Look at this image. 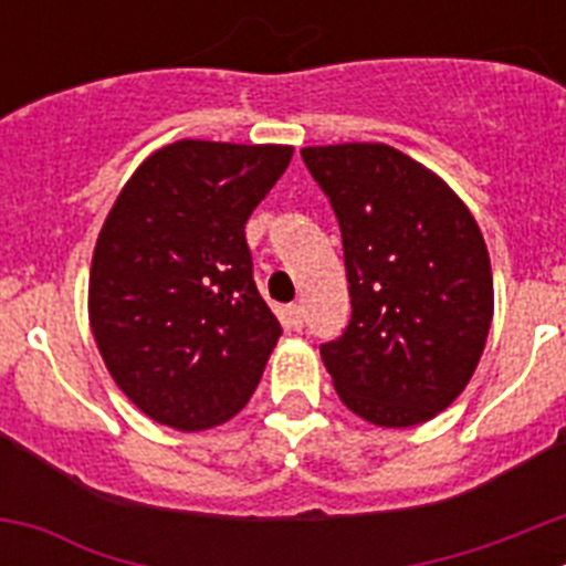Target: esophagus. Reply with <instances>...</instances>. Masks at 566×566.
Here are the masks:
<instances>
[{
  "label": "esophagus",
  "instance_id": "esophagus-1",
  "mask_svg": "<svg viewBox=\"0 0 566 566\" xmlns=\"http://www.w3.org/2000/svg\"><path fill=\"white\" fill-rule=\"evenodd\" d=\"M303 317H306V314H303V306H300V303L286 306V323L294 328V332H297V328H303Z\"/></svg>",
  "mask_w": 566,
  "mask_h": 566
}]
</instances>
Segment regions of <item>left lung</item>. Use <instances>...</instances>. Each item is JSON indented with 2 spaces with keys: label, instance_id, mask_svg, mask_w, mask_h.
<instances>
[{
  "label": "left lung",
  "instance_id": "left-lung-1",
  "mask_svg": "<svg viewBox=\"0 0 566 566\" xmlns=\"http://www.w3.org/2000/svg\"><path fill=\"white\" fill-rule=\"evenodd\" d=\"M300 155L343 232L352 319L319 345L334 388L379 428L428 422L464 391L493 319L479 223L439 175L388 144Z\"/></svg>",
  "mask_w": 566,
  "mask_h": 566
}]
</instances>
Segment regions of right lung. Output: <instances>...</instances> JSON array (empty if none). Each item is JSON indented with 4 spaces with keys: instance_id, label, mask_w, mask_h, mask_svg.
Masks as SVG:
<instances>
[{
    "instance_id": "1",
    "label": "right lung",
    "mask_w": 566,
    "mask_h": 566,
    "mask_svg": "<svg viewBox=\"0 0 566 566\" xmlns=\"http://www.w3.org/2000/svg\"><path fill=\"white\" fill-rule=\"evenodd\" d=\"M292 153L184 138L115 198L90 269V328L109 377L155 422L207 431L258 388L283 328L243 229Z\"/></svg>"
}]
</instances>
